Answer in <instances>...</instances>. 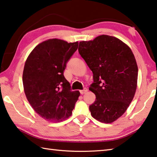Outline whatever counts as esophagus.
<instances>
[{"label":"esophagus","instance_id":"1","mask_svg":"<svg viewBox=\"0 0 157 157\" xmlns=\"http://www.w3.org/2000/svg\"><path fill=\"white\" fill-rule=\"evenodd\" d=\"M86 91H87V89L84 88L83 90H80V94H85Z\"/></svg>","mask_w":157,"mask_h":157}]
</instances>
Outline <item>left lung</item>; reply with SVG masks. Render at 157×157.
<instances>
[{
  "instance_id": "left-lung-1",
  "label": "left lung",
  "mask_w": 157,
  "mask_h": 157,
  "mask_svg": "<svg viewBox=\"0 0 157 157\" xmlns=\"http://www.w3.org/2000/svg\"><path fill=\"white\" fill-rule=\"evenodd\" d=\"M78 51L93 73L89 90L96 101L89 106L91 116L102 123H113L126 111L136 94L138 69L133 52L108 35L79 42Z\"/></svg>"
}]
</instances>
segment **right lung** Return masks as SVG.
I'll return each instance as SVG.
<instances>
[{
    "mask_svg": "<svg viewBox=\"0 0 157 157\" xmlns=\"http://www.w3.org/2000/svg\"><path fill=\"white\" fill-rule=\"evenodd\" d=\"M78 47V42L49 39L35 47L25 62V95L36 113L47 121L68 119L80 95L79 91L71 90L63 75L67 61Z\"/></svg>",
    "mask_w": 157,
    "mask_h": 157,
    "instance_id": "add662e5",
    "label": "right lung"
}]
</instances>
